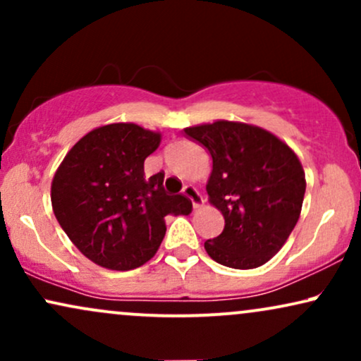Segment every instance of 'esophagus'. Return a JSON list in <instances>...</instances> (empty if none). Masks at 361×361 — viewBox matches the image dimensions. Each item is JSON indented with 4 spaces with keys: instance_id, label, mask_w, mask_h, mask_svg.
<instances>
[{
    "instance_id": "esophagus-1",
    "label": "esophagus",
    "mask_w": 361,
    "mask_h": 361,
    "mask_svg": "<svg viewBox=\"0 0 361 361\" xmlns=\"http://www.w3.org/2000/svg\"><path fill=\"white\" fill-rule=\"evenodd\" d=\"M183 195H185L186 198H188L190 202H192L193 209H198V207L204 205V197H202L200 192H198V190L195 188V186L186 185L185 188H183Z\"/></svg>"
}]
</instances>
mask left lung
I'll list each match as a JSON object with an SVG mask.
<instances>
[{"instance_id": "obj_1", "label": "left lung", "mask_w": 361, "mask_h": 361, "mask_svg": "<svg viewBox=\"0 0 361 361\" xmlns=\"http://www.w3.org/2000/svg\"><path fill=\"white\" fill-rule=\"evenodd\" d=\"M212 156L209 202L224 215V231L205 241L224 267L251 270L281 250L300 217L305 175L299 157L264 128L217 120L185 128Z\"/></svg>"}]
</instances>
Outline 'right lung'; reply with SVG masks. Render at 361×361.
I'll return each mask as SVG.
<instances>
[{
  "label": "right lung",
  "instance_id": "1",
  "mask_svg": "<svg viewBox=\"0 0 361 361\" xmlns=\"http://www.w3.org/2000/svg\"><path fill=\"white\" fill-rule=\"evenodd\" d=\"M159 142V132L135 123L93 128L54 175L57 222L74 246L103 268H139L161 246L164 217L192 212L188 198L164 192L163 173L146 178L144 161Z\"/></svg>",
  "mask_w": 361,
  "mask_h": 361
}]
</instances>
